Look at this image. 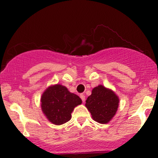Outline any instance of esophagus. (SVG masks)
Segmentation results:
<instances>
[{"label":"esophagus","mask_w":158,"mask_h":158,"mask_svg":"<svg viewBox=\"0 0 158 158\" xmlns=\"http://www.w3.org/2000/svg\"><path fill=\"white\" fill-rule=\"evenodd\" d=\"M80 98L81 99V100H82L83 102H85V96L84 94H80Z\"/></svg>","instance_id":"obj_1"}]
</instances>
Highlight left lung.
<instances>
[{"label": "left lung", "mask_w": 158, "mask_h": 158, "mask_svg": "<svg viewBox=\"0 0 158 158\" xmlns=\"http://www.w3.org/2000/svg\"><path fill=\"white\" fill-rule=\"evenodd\" d=\"M119 106V98L111 90L102 85L94 88L85 106L97 123L106 124L114 117Z\"/></svg>", "instance_id": "1"}]
</instances>
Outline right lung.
Returning <instances> with one entry per match:
<instances>
[{"mask_svg":"<svg viewBox=\"0 0 158 158\" xmlns=\"http://www.w3.org/2000/svg\"><path fill=\"white\" fill-rule=\"evenodd\" d=\"M41 101L43 113L55 125H62L70 120L73 108L81 103L79 96L70 93L61 85L49 87L42 94Z\"/></svg>","mask_w":158,"mask_h":158,"instance_id":"obj_1","label":"right lung"}]
</instances>
